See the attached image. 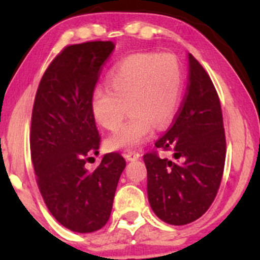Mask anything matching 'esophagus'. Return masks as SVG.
Masks as SVG:
<instances>
[{
    "instance_id": "34e87169",
    "label": "esophagus",
    "mask_w": 260,
    "mask_h": 260,
    "mask_svg": "<svg viewBox=\"0 0 260 260\" xmlns=\"http://www.w3.org/2000/svg\"><path fill=\"white\" fill-rule=\"evenodd\" d=\"M140 155L139 153H136V151H128V153L124 154V157H126V160L128 161H134V160H138L140 159Z\"/></svg>"
}]
</instances>
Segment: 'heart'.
<instances>
[{
	"label": "heart",
	"mask_w": 260,
	"mask_h": 260,
	"mask_svg": "<svg viewBox=\"0 0 260 260\" xmlns=\"http://www.w3.org/2000/svg\"><path fill=\"white\" fill-rule=\"evenodd\" d=\"M107 85L92 91L91 113L100 126L115 131L128 106L129 120L109 137L107 147L131 150L153 136L155 124L164 128L175 117L183 91V68L174 53H136L110 71Z\"/></svg>",
	"instance_id": "obj_1"
}]
</instances>
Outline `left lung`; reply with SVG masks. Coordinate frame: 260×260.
<instances>
[{
    "label": "left lung",
    "mask_w": 260,
    "mask_h": 260,
    "mask_svg": "<svg viewBox=\"0 0 260 260\" xmlns=\"http://www.w3.org/2000/svg\"><path fill=\"white\" fill-rule=\"evenodd\" d=\"M187 94L176 120L156 148L172 150L175 160L155 153L143 156L148 199L155 215L170 225L199 219L215 199L226 157L219 96L210 77L190 53Z\"/></svg>",
    "instance_id": "obj_1"
}]
</instances>
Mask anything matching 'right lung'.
I'll return each instance as SVG.
<instances>
[{"mask_svg":"<svg viewBox=\"0 0 260 260\" xmlns=\"http://www.w3.org/2000/svg\"><path fill=\"white\" fill-rule=\"evenodd\" d=\"M113 49L112 41L66 47L45 71L32 106L30 151L39 189L52 216L79 234L105 226L126 168L118 153L104 155L94 171L85 168L100 147L90 98Z\"/></svg>","mask_w":260,"mask_h":260,"instance_id":"add662e5","label":"right lung"}]
</instances>
